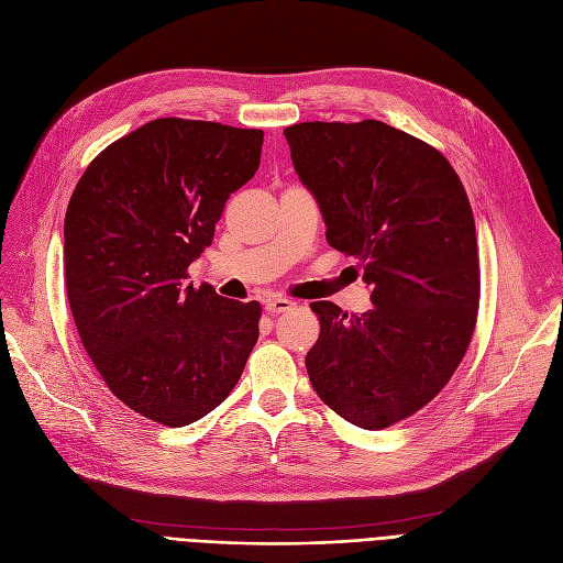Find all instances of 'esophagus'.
Listing matches in <instances>:
<instances>
[{"label": "esophagus", "instance_id": "obj_1", "mask_svg": "<svg viewBox=\"0 0 563 563\" xmlns=\"http://www.w3.org/2000/svg\"><path fill=\"white\" fill-rule=\"evenodd\" d=\"M291 308H294V303L289 299H266L264 301V310L269 314H280V312H287Z\"/></svg>", "mask_w": 563, "mask_h": 563}]
</instances>
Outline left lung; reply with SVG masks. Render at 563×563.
I'll list each match as a JSON object with an SVG mask.
<instances>
[{
    "mask_svg": "<svg viewBox=\"0 0 563 563\" xmlns=\"http://www.w3.org/2000/svg\"><path fill=\"white\" fill-rule=\"evenodd\" d=\"M283 134L327 242L358 257L372 301L363 314L310 306L321 323L310 383L346 422L386 429L429 404L465 356L479 308L475 217L450 162L401 130L317 121Z\"/></svg>",
    "mask_w": 563,
    "mask_h": 563,
    "instance_id": "obj_1",
    "label": "left lung"
}]
</instances>
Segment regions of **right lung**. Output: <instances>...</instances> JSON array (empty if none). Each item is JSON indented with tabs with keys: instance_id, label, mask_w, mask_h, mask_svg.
I'll return each instance as SVG.
<instances>
[{
	"instance_id": "1",
	"label": "right lung",
	"mask_w": 563,
	"mask_h": 563,
	"mask_svg": "<svg viewBox=\"0 0 563 563\" xmlns=\"http://www.w3.org/2000/svg\"><path fill=\"white\" fill-rule=\"evenodd\" d=\"M262 130L157 118L118 139L77 183L64 269L81 344L109 390L143 418L185 427L240 380L257 301L187 283L223 205L255 175Z\"/></svg>"
}]
</instances>
